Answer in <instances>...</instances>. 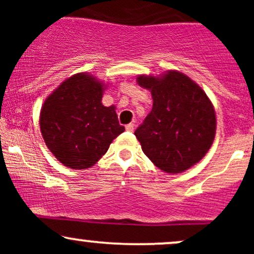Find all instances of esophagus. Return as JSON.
Masks as SVG:
<instances>
[{"mask_svg": "<svg viewBox=\"0 0 254 254\" xmlns=\"http://www.w3.org/2000/svg\"><path fill=\"white\" fill-rule=\"evenodd\" d=\"M125 129H127V131H130V132H132L133 129H135V125H133L132 123L127 124V127H125Z\"/></svg>", "mask_w": 254, "mask_h": 254, "instance_id": "obj_1", "label": "esophagus"}]
</instances>
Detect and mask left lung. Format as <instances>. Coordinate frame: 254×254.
Masks as SVG:
<instances>
[{"label": "left lung", "mask_w": 254, "mask_h": 254, "mask_svg": "<svg viewBox=\"0 0 254 254\" xmlns=\"http://www.w3.org/2000/svg\"><path fill=\"white\" fill-rule=\"evenodd\" d=\"M149 89L153 109L135 131L143 153L166 173H180L210 149L216 132L214 106L190 77L168 71L162 77H137Z\"/></svg>", "instance_id": "left-lung-1"}]
</instances>
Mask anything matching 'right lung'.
<instances>
[{
	"label": "right lung",
	"instance_id": "obj_1",
	"mask_svg": "<svg viewBox=\"0 0 254 254\" xmlns=\"http://www.w3.org/2000/svg\"><path fill=\"white\" fill-rule=\"evenodd\" d=\"M103 90V83L82 72L64 81L43 105V138L58 161L66 167H92L113 139L124 132L116 107H106L101 103Z\"/></svg>",
	"mask_w": 254,
	"mask_h": 254
}]
</instances>
